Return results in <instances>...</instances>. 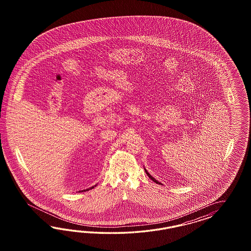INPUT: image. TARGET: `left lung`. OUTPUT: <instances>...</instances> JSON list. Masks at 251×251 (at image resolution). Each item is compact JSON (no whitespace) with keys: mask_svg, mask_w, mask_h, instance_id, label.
Wrapping results in <instances>:
<instances>
[{"mask_svg":"<svg viewBox=\"0 0 251 251\" xmlns=\"http://www.w3.org/2000/svg\"><path fill=\"white\" fill-rule=\"evenodd\" d=\"M145 173H146V174H147V176H149V177H150V178H151V179H152V181H153V182L158 183V184H161V183L158 182V181H157V180H156V179H155V178H154V177H152V176L150 175V174H149V173H148V172H147V170H146V169H145Z\"/></svg>","mask_w":251,"mask_h":251,"instance_id":"obj_1","label":"left lung"}]
</instances>
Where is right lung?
<instances>
[{
  "label": "right lung",
  "instance_id": "add662e5",
  "mask_svg": "<svg viewBox=\"0 0 251 251\" xmlns=\"http://www.w3.org/2000/svg\"><path fill=\"white\" fill-rule=\"evenodd\" d=\"M93 188H94V187H92V188H90V189H93ZM90 189H89V190H90ZM86 190H84V191H86Z\"/></svg>",
  "mask_w": 251,
  "mask_h": 251
}]
</instances>
